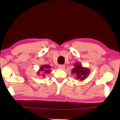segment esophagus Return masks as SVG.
<instances>
[{"mask_svg":"<svg viewBox=\"0 0 120 120\" xmlns=\"http://www.w3.org/2000/svg\"><path fill=\"white\" fill-rule=\"evenodd\" d=\"M58 67L60 69H64L65 68V65H62V64H60V65H58Z\"/></svg>","mask_w":120,"mask_h":120,"instance_id":"34e87169","label":"esophagus"}]
</instances>
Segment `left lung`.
<instances>
[{
	"label": "left lung",
	"mask_w": 120,
	"mask_h": 120,
	"mask_svg": "<svg viewBox=\"0 0 120 120\" xmlns=\"http://www.w3.org/2000/svg\"><path fill=\"white\" fill-rule=\"evenodd\" d=\"M75 67L71 70L72 74L76 75V79L79 80H85L90 73V70L88 68L83 67L79 63H76L74 65Z\"/></svg>",
	"instance_id": "8db88e82"
}]
</instances>
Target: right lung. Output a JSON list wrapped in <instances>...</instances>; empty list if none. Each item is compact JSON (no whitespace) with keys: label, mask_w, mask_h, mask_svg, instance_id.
<instances>
[{"label":"right lung","mask_w":120,"mask_h":120,"mask_svg":"<svg viewBox=\"0 0 120 120\" xmlns=\"http://www.w3.org/2000/svg\"><path fill=\"white\" fill-rule=\"evenodd\" d=\"M51 68L50 65H41V66L40 67V69H39V72L38 73V74L39 75V73H40V72L41 73H42V76L44 77L45 76V75L46 74H49L51 72V70H50V68ZM40 75H41V74Z\"/></svg>","instance_id":"right-lung-1"}]
</instances>
